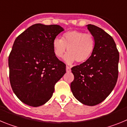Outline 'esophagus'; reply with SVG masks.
I'll return each instance as SVG.
<instances>
[{
  "label": "esophagus",
  "mask_w": 127,
  "mask_h": 127,
  "mask_svg": "<svg viewBox=\"0 0 127 127\" xmlns=\"http://www.w3.org/2000/svg\"><path fill=\"white\" fill-rule=\"evenodd\" d=\"M70 67H69V66L67 65L66 66V71L67 72H70Z\"/></svg>",
  "instance_id": "obj_1"
}]
</instances>
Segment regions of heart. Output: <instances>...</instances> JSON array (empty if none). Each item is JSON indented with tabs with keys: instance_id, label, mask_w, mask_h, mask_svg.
I'll list each match as a JSON object with an SVG mask.
<instances>
[{
	"instance_id": "obj_1",
	"label": "heart",
	"mask_w": 127,
	"mask_h": 127,
	"mask_svg": "<svg viewBox=\"0 0 127 127\" xmlns=\"http://www.w3.org/2000/svg\"><path fill=\"white\" fill-rule=\"evenodd\" d=\"M95 39L90 33L78 30H70L62 35V39L55 38L53 42L54 53L60 58L65 52L64 60L67 64L76 60L77 63H84L91 57L95 49Z\"/></svg>"
}]
</instances>
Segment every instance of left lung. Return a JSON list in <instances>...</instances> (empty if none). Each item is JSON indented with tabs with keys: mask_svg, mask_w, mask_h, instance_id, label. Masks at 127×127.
<instances>
[{
	"mask_svg": "<svg viewBox=\"0 0 127 127\" xmlns=\"http://www.w3.org/2000/svg\"><path fill=\"white\" fill-rule=\"evenodd\" d=\"M87 27L95 39V49L87 61L71 69L74 79L70 89L80 102L93 106L107 98L116 85L119 52L107 32L94 25Z\"/></svg>",
	"mask_w": 127,
	"mask_h": 127,
	"instance_id": "8db88e82",
	"label": "left lung"
}]
</instances>
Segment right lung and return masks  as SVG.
Listing matches in <instances>:
<instances>
[{"label":"right lung","instance_id":"add662e5","mask_svg":"<svg viewBox=\"0 0 127 127\" xmlns=\"http://www.w3.org/2000/svg\"><path fill=\"white\" fill-rule=\"evenodd\" d=\"M64 29L57 25H33L16 37L9 56V81L16 97L38 107L52 97L55 85L66 72L55 56L53 42Z\"/></svg>","mask_w":127,"mask_h":127}]
</instances>
